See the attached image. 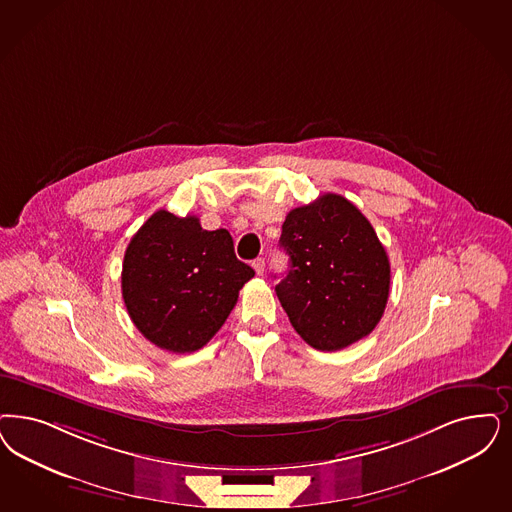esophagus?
Listing matches in <instances>:
<instances>
[{
  "instance_id": "1",
  "label": "esophagus",
  "mask_w": 512,
  "mask_h": 512,
  "mask_svg": "<svg viewBox=\"0 0 512 512\" xmlns=\"http://www.w3.org/2000/svg\"><path fill=\"white\" fill-rule=\"evenodd\" d=\"M253 268H255V272L261 276V274L265 272V259H261V257L255 259V261H253Z\"/></svg>"
}]
</instances>
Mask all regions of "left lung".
<instances>
[{"label": "left lung", "instance_id": "left-lung-1", "mask_svg": "<svg viewBox=\"0 0 512 512\" xmlns=\"http://www.w3.org/2000/svg\"><path fill=\"white\" fill-rule=\"evenodd\" d=\"M280 246L289 272L276 295L304 342L321 352L348 348L384 316L389 259L369 219L340 194L287 213Z\"/></svg>", "mask_w": 512, "mask_h": 512}]
</instances>
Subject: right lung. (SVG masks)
Returning a JSON list of instances; mask_svg holds the SVG:
<instances>
[{
    "label": "right lung",
    "mask_w": 512,
    "mask_h": 512,
    "mask_svg": "<svg viewBox=\"0 0 512 512\" xmlns=\"http://www.w3.org/2000/svg\"><path fill=\"white\" fill-rule=\"evenodd\" d=\"M253 276L236 259L229 230H204L196 215L159 210L126 247L121 287L141 335L160 350L189 353L223 327Z\"/></svg>",
    "instance_id": "right-lung-1"
}]
</instances>
